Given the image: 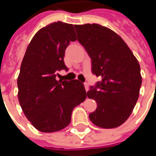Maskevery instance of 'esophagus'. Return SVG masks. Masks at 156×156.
Returning <instances> with one entry per match:
<instances>
[{
  "label": "esophagus",
  "mask_w": 156,
  "mask_h": 156,
  "mask_svg": "<svg viewBox=\"0 0 156 156\" xmlns=\"http://www.w3.org/2000/svg\"><path fill=\"white\" fill-rule=\"evenodd\" d=\"M84 87H85L86 91L87 92V90H89V85H88V83H84Z\"/></svg>",
  "instance_id": "obj_1"
}]
</instances>
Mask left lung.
Wrapping results in <instances>:
<instances>
[{
	"mask_svg": "<svg viewBox=\"0 0 156 156\" xmlns=\"http://www.w3.org/2000/svg\"><path fill=\"white\" fill-rule=\"evenodd\" d=\"M78 40L92 63V72L101 77L87 95L97 103L89 115L94 125L104 129L121 126L138 101L142 85L140 66L122 38L100 24L74 25Z\"/></svg>",
	"mask_w": 156,
	"mask_h": 156,
	"instance_id": "left-lung-1",
	"label": "left lung"
}]
</instances>
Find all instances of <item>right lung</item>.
<instances>
[{
    "instance_id": "add662e5",
    "label": "right lung",
    "mask_w": 156,
    "mask_h": 156,
    "mask_svg": "<svg viewBox=\"0 0 156 156\" xmlns=\"http://www.w3.org/2000/svg\"><path fill=\"white\" fill-rule=\"evenodd\" d=\"M76 40L73 26L58 21L38 30L27 48L18 77V101L39 131L52 133L66 128L73 109L87 98L83 83L56 78L58 71L67 70L65 50Z\"/></svg>"
}]
</instances>
